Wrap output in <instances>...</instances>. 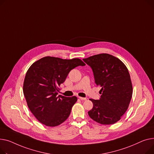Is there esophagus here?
Instances as JSON below:
<instances>
[{"mask_svg": "<svg viewBox=\"0 0 154 154\" xmlns=\"http://www.w3.org/2000/svg\"><path fill=\"white\" fill-rule=\"evenodd\" d=\"M78 97L81 99V100H84L85 101V100H86V99H87L86 97H79V96Z\"/></svg>", "mask_w": 154, "mask_h": 154, "instance_id": "obj_1", "label": "esophagus"}]
</instances>
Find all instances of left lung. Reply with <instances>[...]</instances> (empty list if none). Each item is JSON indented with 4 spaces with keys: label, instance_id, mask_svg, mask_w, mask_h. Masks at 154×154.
<instances>
[{
    "label": "left lung",
    "instance_id": "1",
    "mask_svg": "<svg viewBox=\"0 0 154 154\" xmlns=\"http://www.w3.org/2000/svg\"><path fill=\"white\" fill-rule=\"evenodd\" d=\"M92 68L94 81L101 89L99 100L90 99L93 107L88 114L94 121L104 125L113 124L127 111L132 95L129 71L119 59L101 53L83 59Z\"/></svg>",
    "mask_w": 154,
    "mask_h": 154
}]
</instances>
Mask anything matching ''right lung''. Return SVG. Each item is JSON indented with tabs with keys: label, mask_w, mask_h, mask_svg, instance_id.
I'll return each instance as SVG.
<instances>
[{
	"label": "right lung",
	"mask_w": 154,
	"mask_h": 154,
	"mask_svg": "<svg viewBox=\"0 0 154 154\" xmlns=\"http://www.w3.org/2000/svg\"><path fill=\"white\" fill-rule=\"evenodd\" d=\"M85 65L79 58L45 57L30 66L25 77L23 91L29 109L39 122L55 127L68 119L77 97L58 95V87L71 69Z\"/></svg>",
	"instance_id": "obj_1"
}]
</instances>
